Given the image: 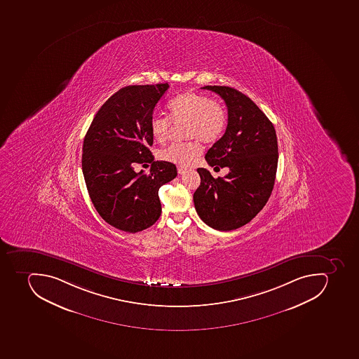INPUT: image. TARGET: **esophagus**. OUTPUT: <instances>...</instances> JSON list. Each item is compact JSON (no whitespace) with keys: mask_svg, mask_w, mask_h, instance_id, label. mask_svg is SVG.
<instances>
[{"mask_svg":"<svg viewBox=\"0 0 359 359\" xmlns=\"http://www.w3.org/2000/svg\"><path fill=\"white\" fill-rule=\"evenodd\" d=\"M187 170H188V168L181 167V165H179V167H178L179 175H184V173L186 172Z\"/></svg>","mask_w":359,"mask_h":359,"instance_id":"34e87169","label":"esophagus"}]
</instances>
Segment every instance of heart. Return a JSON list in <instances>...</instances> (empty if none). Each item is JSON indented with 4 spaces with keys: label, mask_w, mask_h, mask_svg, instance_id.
Returning a JSON list of instances; mask_svg holds the SVG:
<instances>
[{
    "label": "heart",
    "mask_w": 359,
    "mask_h": 359,
    "mask_svg": "<svg viewBox=\"0 0 359 359\" xmlns=\"http://www.w3.org/2000/svg\"><path fill=\"white\" fill-rule=\"evenodd\" d=\"M170 119L161 115H153L149 121V132L158 143H164L169 137L172 123H186L184 134L186 138H195L184 143H173L161 149V160L189 165L201 153L199 141L206 144L217 142L223 136L227 126V111L217 100L203 93L188 91L173 97L168 104Z\"/></svg>",
    "instance_id": "b5f03b06"
}]
</instances>
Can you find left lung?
<instances>
[{
    "label": "left lung",
    "instance_id": "8db88e82",
    "mask_svg": "<svg viewBox=\"0 0 359 359\" xmlns=\"http://www.w3.org/2000/svg\"><path fill=\"white\" fill-rule=\"evenodd\" d=\"M221 95L229 114L226 130L205 155L210 167L230 169L212 178L198 168L201 186L194 194L199 217L218 231L236 230L267 204L275 184L278 144L275 127L249 97L230 86H206Z\"/></svg>",
    "mask_w": 359,
    "mask_h": 359
}]
</instances>
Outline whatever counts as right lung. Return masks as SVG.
I'll return each mask as SVG.
<instances>
[{
  "label": "right lung",
  "instance_id": "add662e5",
  "mask_svg": "<svg viewBox=\"0 0 359 359\" xmlns=\"http://www.w3.org/2000/svg\"><path fill=\"white\" fill-rule=\"evenodd\" d=\"M169 84L128 86L101 106L83 142L82 171L92 204L107 223L123 232L152 226L161 215L158 189L177 177L175 164L154 161L149 121ZM151 163L135 173L136 163Z\"/></svg>",
  "mask_w": 359,
  "mask_h": 359
}]
</instances>
